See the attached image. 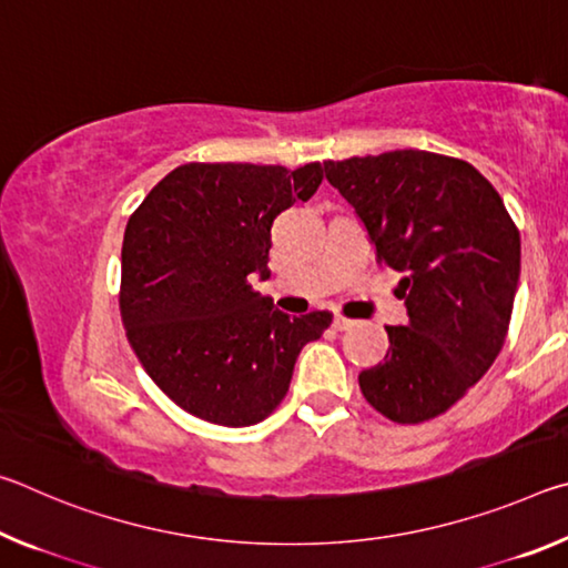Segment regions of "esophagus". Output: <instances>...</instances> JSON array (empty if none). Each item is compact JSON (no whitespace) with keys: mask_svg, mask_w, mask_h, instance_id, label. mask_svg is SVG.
Here are the masks:
<instances>
[{"mask_svg":"<svg viewBox=\"0 0 568 568\" xmlns=\"http://www.w3.org/2000/svg\"><path fill=\"white\" fill-rule=\"evenodd\" d=\"M353 325H355V321L345 318V315H335V318H333V328L335 331H348V328H353Z\"/></svg>","mask_w":568,"mask_h":568,"instance_id":"esophagus-1","label":"esophagus"}]
</instances>
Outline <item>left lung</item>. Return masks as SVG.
<instances>
[{
  "mask_svg": "<svg viewBox=\"0 0 568 568\" xmlns=\"http://www.w3.org/2000/svg\"><path fill=\"white\" fill-rule=\"evenodd\" d=\"M355 207L376 261L403 273L408 323L386 325V361L358 376L393 423L446 413L501 353L521 273V237L504 200L466 160L426 150L323 162Z\"/></svg>",
  "mask_w": 568,
  "mask_h": 568,
  "instance_id": "8db88e82",
  "label": "left lung"
}]
</instances>
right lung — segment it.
<instances>
[{
    "instance_id": "1",
    "label": "right lung",
    "mask_w": 568,
    "mask_h": 568,
    "mask_svg": "<svg viewBox=\"0 0 568 568\" xmlns=\"http://www.w3.org/2000/svg\"><path fill=\"white\" fill-rule=\"evenodd\" d=\"M321 182V162H187L130 215L122 325L142 368L182 410L255 426L281 406L303 345L331 325L328 311L291 318L250 285L271 275L273 220Z\"/></svg>"
}]
</instances>
